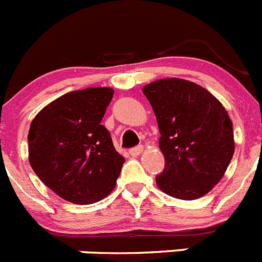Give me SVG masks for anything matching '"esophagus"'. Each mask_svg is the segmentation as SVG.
<instances>
[{"mask_svg": "<svg viewBox=\"0 0 262 262\" xmlns=\"http://www.w3.org/2000/svg\"><path fill=\"white\" fill-rule=\"evenodd\" d=\"M143 149H144V147H143V145H138V147L133 148V149H129V155H131V156H134V157H136V156H139V155L142 154Z\"/></svg>", "mask_w": 262, "mask_h": 262, "instance_id": "esophagus-1", "label": "esophagus"}]
</instances>
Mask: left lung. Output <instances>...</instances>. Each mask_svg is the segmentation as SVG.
Returning a JSON list of instances; mask_svg holds the SVG:
<instances>
[{
	"label": "left lung",
	"mask_w": 262,
	"mask_h": 262,
	"mask_svg": "<svg viewBox=\"0 0 262 262\" xmlns=\"http://www.w3.org/2000/svg\"><path fill=\"white\" fill-rule=\"evenodd\" d=\"M143 93L156 115L165 169L161 191L178 200L206 195L221 181L235 152L232 122L209 90L182 78H161Z\"/></svg>",
	"instance_id": "1"
}]
</instances>
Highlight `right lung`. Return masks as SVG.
<instances>
[{"instance_id": "right-lung-1", "label": "right lung", "mask_w": 262, "mask_h": 262, "mask_svg": "<svg viewBox=\"0 0 262 262\" xmlns=\"http://www.w3.org/2000/svg\"><path fill=\"white\" fill-rule=\"evenodd\" d=\"M113 94L111 88L69 92L41 108L30 124V165L68 202H98L117 184L124 157L101 124Z\"/></svg>"}]
</instances>
